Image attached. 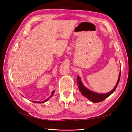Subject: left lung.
Instances as JSON below:
<instances>
[{
    "mask_svg": "<svg viewBox=\"0 0 132 132\" xmlns=\"http://www.w3.org/2000/svg\"><path fill=\"white\" fill-rule=\"evenodd\" d=\"M120 75H121V72H120L118 80V82H117V84L115 85V87H114L112 90L110 91V92H108L107 93H105V94H100V93H96L94 92H93V91L89 90V89L86 88V87L84 85L82 82L81 78L80 77V76H78L77 77V82L79 90H80V92L82 94V95L84 96H85L86 98L89 99V100L90 101H92L93 103H98V102H101L102 101H103L105 99L108 97V96L111 95L114 92H115V90H116V87L119 84L120 78Z\"/></svg>",
    "mask_w": 132,
    "mask_h": 132,
    "instance_id": "8db88e82",
    "label": "left lung"
}]
</instances>
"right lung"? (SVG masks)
<instances>
[{
    "label": "right lung",
    "mask_w": 132,
    "mask_h": 132,
    "mask_svg": "<svg viewBox=\"0 0 132 132\" xmlns=\"http://www.w3.org/2000/svg\"><path fill=\"white\" fill-rule=\"evenodd\" d=\"M54 93H55V90H54V91H52V93H51V96H50V97H48V99H46V100H45V101H43V102H37V101H33V102H34V103H45V102H46L47 101H48L50 99L52 96V95H54Z\"/></svg>",
    "instance_id": "1"
}]
</instances>
